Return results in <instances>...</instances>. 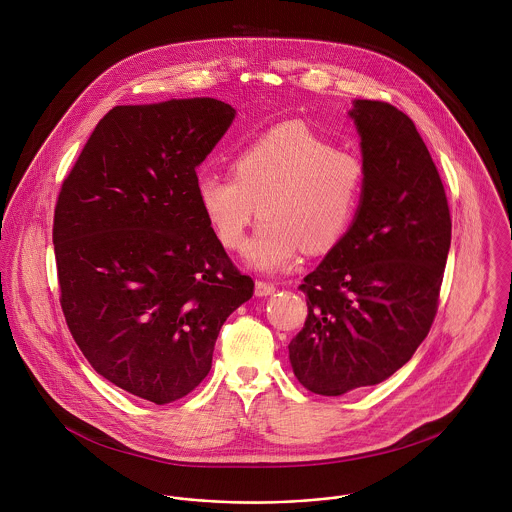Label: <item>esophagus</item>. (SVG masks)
Wrapping results in <instances>:
<instances>
[{"instance_id": "esophagus-1", "label": "esophagus", "mask_w": 512, "mask_h": 512, "mask_svg": "<svg viewBox=\"0 0 512 512\" xmlns=\"http://www.w3.org/2000/svg\"><path fill=\"white\" fill-rule=\"evenodd\" d=\"M274 292H276V286L270 284V282H264V280H258L256 286H254V293L258 297H266V295H272Z\"/></svg>"}]
</instances>
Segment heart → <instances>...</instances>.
Listing matches in <instances>:
<instances>
[{"label": "heart", "mask_w": 512, "mask_h": 512, "mask_svg": "<svg viewBox=\"0 0 512 512\" xmlns=\"http://www.w3.org/2000/svg\"><path fill=\"white\" fill-rule=\"evenodd\" d=\"M232 173H205L197 201L220 244L240 250L260 213L262 222L244 258L258 272L292 268L301 250L327 252L355 217L363 163L309 128L286 122L242 147Z\"/></svg>", "instance_id": "obj_1"}]
</instances>
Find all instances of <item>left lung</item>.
I'll return each instance as SVG.
<instances>
[{
  "label": "left lung",
  "instance_id": "obj_1",
  "mask_svg": "<svg viewBox=\"0 0 512 512\" xmlns=\"http://www.w3.org/2000/svg\"><path fill=\"white\" fill-rule=\"evenodd\" d=\"M363 151L357 215L303 278L307 319L290 343L297 380L321 396L372 386L430 333L451 244L436 163L414 122L388 102L355 100Z\"/></svg>",
  "mask_w": 512,
  "mask_h": 512
}]
</instances>
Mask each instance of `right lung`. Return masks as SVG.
I'll list each match as a JSON object with an SVG mask.
<instances>
[{"instance_id":"1","label":"right lung","mask_w":512,"mask_h":512,"mask_svg":"<svg viewBox=\"0 0 512 512\" xmlns=\"http://www.w3.org/2000/svg\"><path fill=\"white\" fill-rule=\"evenodd\" d=\"M234 114L215 98L112 108L55 207L73 339L98 374L153 404L201 384L222 323L254 293L197 201V167Z\"/></svg>"}]
</instances>
